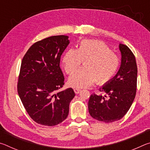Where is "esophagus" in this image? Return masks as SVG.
I'll use <instances>...</instances> for the list:
<instances>
[{
  "mask_svg": "<svg viewBox=\"0 0 150 150\" xmlns=\"http://www.w3.org/2000/svg\"><path fill=\"white\" fill-rule=\"evenodd\" d=\"M74 91H75V93L76 94H79L80 93L81 89H80V88H74Z\"/></svg>",
  "mask_w": 150,
  "mask_h": 150,
  "instance_id": "esophagus-1",
  "label": "esophagus"
}]
</instances>
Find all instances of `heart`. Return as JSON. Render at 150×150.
I'll use <instances>...</instances> for the list:
<instances>
[{
	"label": "heart",
	"mask_w": 150,
	"mask_h": 150,
	"mask_svg": "<svg viewBox=\"0 0 150 150\" xmlns=\"http://www.w3.org/2000/svg\"><path fill=\"white\" fill-rule=\"evenodd\" d=\"M82 61H85V67L77 70L69 79L73 87H87L95 81L98 85L105 84L115 75L120 66L118 55L98 40H82L76 50H68L62 58L65 72L72 74Z\"/></svg>",
	"instance_id": "b5f03b06"
}]
</instances>
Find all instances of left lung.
I'll use <instances>...</instances> for the list:
<instances>
[{"mask_svg": "<svg viewBox=\"0 0 150 150\" xmlns=\"http://www.w3.org/2000/svg\"><path fill=\"white\" fill-rule=\"evenodd\" d=\"M119 50L121 63L118 71L99 88L104 95L93 93L88 103L90 115L106 123L120 120L132 105L136 93L138 69L135 56L126 45L119 44Z\"/></svg>", "mask_w": 150, "mask_h": 150, "instance_id": "obj_1", "label": "left lung"}]
</instances>
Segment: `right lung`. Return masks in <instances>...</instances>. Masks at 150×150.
I'll use <instances>...</instances> for the list:
<instances>
[{
	"label": "right lung",
	"instance_id": "add662e5",
	"mask_svg": "<svg viewBox=\"0 0 150 150\" xmlns=\"http://www.w3.org/2000/svg\"><path fill=\"white\" fill-rule=\"evenodd\" d=\"M67 35H54L35 42L27 51L20 67L18 93L33 120L53 126L67 118L75 94L64 85L59 67L62 54L69 44Z\"/></svg>",
	"mask_w": 150,
	"mask_h": 150
}]
</instances>
